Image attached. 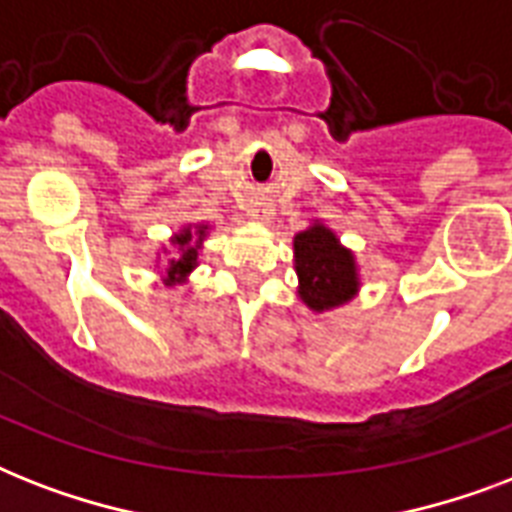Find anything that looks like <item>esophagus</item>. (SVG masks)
Here are the masks:
<instances>
[{
    "label": "esophagus",
    "mask_w": 512,
    "mask_h": 512,
    "mask_svg": "<svg viewBox=\"0 0 512 512\" xmlns=\"http://www.w3.org/2000/svg\"><path fill=\"white\" fill-rule=\"evenodd\" d=\"M255 212H260V209H255ZM265 215H268V212H265V209H263V217H265Z\"/></svg>",
    "instance_id": "1"
}]
</instances>
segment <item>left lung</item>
I'll use <instances>...</instances> for the list:
<instances>
[{"instance_id":"obj_1","label":"left lung","mask_w":512,"mask_h":512,"mask_svg":"<svg viewBox=\"0 0 512 512\" xmlns=\"http://www.w3.org/2000/svg\"><path fill=\"white\" fill-rule=\"evenodd\" d=\"M295 263L300 276V297L313 311H329L356 295V263L340 247L335 233L313 225L295 236Z\"/></svg>"}]
</instances>
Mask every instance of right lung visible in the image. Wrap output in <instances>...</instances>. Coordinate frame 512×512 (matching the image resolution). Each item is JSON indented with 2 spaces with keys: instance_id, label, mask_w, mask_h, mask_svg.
<instances>
[{
  "instance_id": "right-lung-1",
  "label": "right lung",
  "mask_w": 512,
  "mask_h": 512,
  "mask_svg": "<svg viewBox=\"0 0 512 512\" xmlns=\"http://www.w3.org/2000/svg\"><path fill=\"white\" fill-rule=\"evenodd\" d=\"M204 236V228H199V239ZM175 244L180 249H183V255L177 257V260H172L170 268H167V279L170 281H180L185 276V273L191 271L193 265H196V247H188L191 244V231H183L180 236H175Z\"/></svg>"
}]
</instances>
